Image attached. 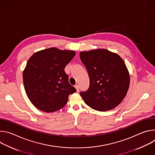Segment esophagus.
I'll use <instances>...</instances> for the list:
<instances>
[{
    "instance_id": "34e87169",
    "label": "esophagus",
    "mask_w": 155,
    "mask_h": 155,
    "mask_svg": "<svg viewBox=\"0 0 155 155\" xmlns=\"http://www.w3.org/2000/svg\"><path fill=\"white\" fill-rule=\"evenodd\" d=\"M75 87L76 88V90H77V92H78V91H79V86H78V84H76V85L75 86Z\"/></svg>"
}]
</instances>
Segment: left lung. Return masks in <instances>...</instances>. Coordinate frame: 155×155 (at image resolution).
Segmentation results:
<instances>
[{"label": "left lung", "instance_id": "obj_1", "mask_svg": "<svg viewBox=\"0 0 155 155\" xmlns=\"http://www.w3.org/2000/svg\"><path fill=\"white\" fill-rule=\"evenodd\" d=\"M80 58L90 77V86L80 94L91 108L101 112L112 110L125 97L130 75L123 59L106 49L81 51Z\"/></svg>", "mask_w": 155, "mask_h": 155}]
</instances>
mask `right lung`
Here are the masks:
<instances>
[{
	"label": "right lung",
	"mask_w": 155,
	"mask_h": 155,
	"mask_svg": "<svg viewBox=\"0 0 155 155\" xmlns=\"http://www.w3.org/2000/svg\"><path fill=\"white\" fill-rule=\"evenodd\" d=\"M75 54L53 47L35 52L29 59L23 71V83L28 98L37 108L47 113L57 111L76 92L64 71Z\"/></svg>",
	"instance_id": "1"
}]
</instances>
